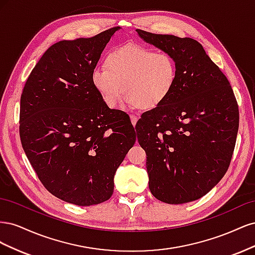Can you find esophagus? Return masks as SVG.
I'll return each mask as SVG.
<instances>
[{
  "label": "esophagus",
  "instance_id": "1",
  "mask_svg": "<svg viewBox=\"0 0 255 255\" xmlns=\"http://www.w3.org/2000/svg\"><path fill=\"white\" fill-rule=\"evenodd\" d=\"M129 117H130V122H132V125L135 127V126H136V123H137V121H138V118L136 117V116H133V115H130Z\"/></svg>",
  "mask_w": 255,
  "mask_h": 255
}]
</instances>
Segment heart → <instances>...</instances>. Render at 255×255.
<instances>
[{
	"label": "heart",
	"instance_id": "obj_1",
	"mask_svg": "<svg viewBox=\"0 0 255 255\" xmlns=\"http://www.w3.org/2000/svg\"><path fill=\"white\" fill-rule=\"evenodd\" d=\"M105 65L92 70L91 84L109 107L116 105L123 91L128 105L155 110L170 97L177 82V64L171 54L142 45L114 49Z\"/></svg>",
	"mask_w": 255,
	"mask_h": 255
}]
</instances>
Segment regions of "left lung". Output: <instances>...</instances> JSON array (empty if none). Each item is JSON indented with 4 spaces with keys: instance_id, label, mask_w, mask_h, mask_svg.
I'll use <instances>...</instances> for the list:
<instances>
[{
    "instance_id": "8db88e82",
    "label": "left lung",
    "mask_w": 255,
    "mask_h": 255,
    "mask_svg": "<svg viewBox=\"0 0 255 255\" xmlns=\"http://www.w3.org/2000/svg\"><path fill=\"white\" fill-rule=\"evenodd\" d=\"M136 32L170 53L177 64L170 97L143 114L135 127L146 153L149 188L168 204L195 201L218 184L230 166L239 125L236 98L227 76L197 40Z\"/></svg>"
}]
</instances>
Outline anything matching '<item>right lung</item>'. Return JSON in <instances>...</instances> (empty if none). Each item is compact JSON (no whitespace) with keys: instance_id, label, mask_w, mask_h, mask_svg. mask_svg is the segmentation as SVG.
I'll return each mask as SVG.
<instances>
[{"instance_id":"right-lung-1","label":"right lung","mask_w":255,"mask_h":255,"mask_svg":"<svg viewBox=\"0 0 255 255\" xmlns=\"http://www.w3.org/2000/svg\"><path fill=\"white\" fill-rule=\"evenodd\" d=\"M120 28L51 45L22 91L23 150L43 186L68 203L109 200L115 173L136 141L128 116L106 106L91 84L101 53Z\"/></svg>"}]
</instances>
